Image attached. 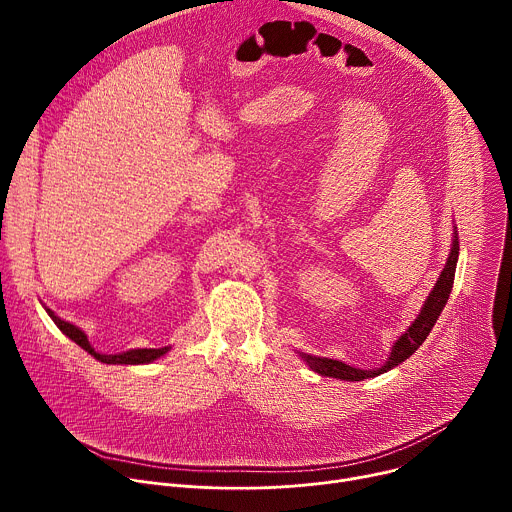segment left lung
Returning a JSON list of instances; mask_svg holds the SVG:
<instances>
[{"instance_id":"1","label":"left lung","mask_w":512,"mask_h":512,"mask_svg":"<svg viewBox=\"0 0 512 512\" xmlns=\"http://www.w3.org/2000/svg\"><path fill=\"white\" fill-rule=\"evenodd\" d=\"M458 253H460V245H458V231H454V243H452V253L448 257V263L437 279V283L433 285V291L427 296L421 314L417 316V320L409 326V330L399 336V340L395 342L389 360L383 364L381 369L375 371H362V369H354L350 364H344L340 360H332V358H318V356H310V354H302V358L310 364V369L316 371L322 377H332V379H342V381H362L369 377H377L383 375L387 371H391L397 364H401L403 360H407L419 346L421 342L427 338V334L431 332L433 324L440 318L444 306L448 304V298L452 294L454 287V275H456V263H458Z\"/></svg>"}]
</instances>
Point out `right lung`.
Masks as SVG:
<instances>
[{
  "label": "right lung",
  "instance_id": "obj_1",
  "mask_svg": "<svg viewBox=\"0 0 512 512\" xmlns=\"http://www.w3.org/2000/svg\"><path fill=\"white\" fill-rule=\"evenodd\" d=\"M46 312H48V316L54 320V324H56L70 340H75L81 348H85V350H87L89 354H93L97 360L107 362V364H143V362H152V360L164 356V354L170 350V346H164V348H137V350H127V352H121V354H99V352H95V348L89 344V340H87V336H85L83 330H79L77 326H72V324L60 320V318H58L52 310H48V308H46Z\"/></svg>",
  "mask_w": 512,
  "mask_h": 512
}]
</instances>
